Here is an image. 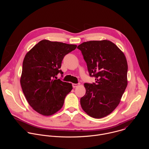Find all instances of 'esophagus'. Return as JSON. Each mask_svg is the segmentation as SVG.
<instances>
[{
    "label": "esophagus",
    "mask_w": 149,
    "mask_h": 149,
    "mask_svg": "<svg viewBox=\"0 0 149 149\" xmlns=\"http://www.w3.org/2000/svg\"><path fill=\"white\" fill-rule=\"evenodd\" d=\"M79 84H72V87H73V88H75V87H77V86H79Z\"/></svg>",
    "instance_id": "34e87169"
}]
</instances>
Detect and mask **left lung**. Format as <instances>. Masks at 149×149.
I'll list each match as a JSON object with an SVG mask.
<instances>
[{
    "label": "left lung",
    "mask_w": 149,
    "mask_h": 149,
    "mask_svg": "<svg viewBox=\"0 0 149 149\" xmlns=\"http://www.w3.org/2000/svg\"><path fill=\"white\" fill-rule=\"evenodd\" d=\"M95 82L85 83L86 93L80 99L83 110L100 118L117 107L127 86L128 65L123 52L107 40L84 42L78 46Z\"/></svg>",
    "instance_id": "left-lung-1"
}]
</instances>
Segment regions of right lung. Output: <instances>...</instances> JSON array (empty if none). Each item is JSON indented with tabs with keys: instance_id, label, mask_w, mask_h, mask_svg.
Instances as JSON below:
<instances>
[{
	"instance_id": "right-lung-1",
	"label": "right lung",
	"mask_w": 149,
	"mask_h": 149,
	"mask_svg": "<svg viewBox=\"0 0 149 149\" xmlns=\"http://www.w3.org/2000/svg\"><path fill=\"white\" fill-rule=\"evenodd\" d=\"M77 45L42 40L25 55L20 84L29 105L38 113L51 116L63 106L72 84L58 79L64 56Z\"/></svg>"
}]
</instances>
